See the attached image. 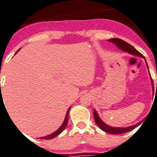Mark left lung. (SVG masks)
I'll return each mask as SVG.
<instances>
[{"label": "left lung", "instance_id": "8db88e82", "mask_svg": "<svg viewBox=\"0 0 157 157\" xmlns=\"http://www.w3.org/2000/svg\"><path fill=\"white\" fill-rule=\"evenodd\" d=\"M109 41H110V42L113 43L114 44H116V45L117 46V47H119L121 50H124V51H127V52H128L129 54H133V55H136V56H139V57H143V55H142L140 52H139V51H138V50H136L134 47H132V45H130L129 44H128V43L125 42V41H124V40H121V39L113 38V39H110V40H109ZM151 80H152V83H153V90H154L153 79L151 78ZM156 89H157V84H156ZM93 115H94L95 121H96V124L98 125V127L100 128V129H102V130L104 131V132H107V133H110V134H114V135L122 134V133H125V132H129V131L132 130V129H134L135 128L137 127V126H139V124H140L143 121H142L139 122V123H137L136 124H135V125L130 126V127L113 128V127H110V126L107 125V124H106L105 123H103V122L101 121V119L99 117L98 114H97V113H96V111L95 110H94V111H93Z\"/></svg>", "mask_w": 157, "mask_h": 157}]
</instances>
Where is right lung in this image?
Masks as SVG:
<instances>
[{
  "label": "right lung",
  "instance_id": "right-lung-1",
  "mask_svg": "<svg viewBox=\"0 0 157 157\" xmlns=\"http://www.w3.org/2000/svg\"><path fill=\"white\" fill-rule=\"evenodd\" d=\"M69 110H70V107H69V109L67 110V113H66V116H65V119H64V122H63L62 125L61 126V127L59 128L58 129H57L56 132H54V133H52V134L49 135V136H44V137H42L40 138L41 139H53V138L56 137L57 136H58L59 134H61V132H63V131L64 130V128H66V126H67V121H68V113H69Z\"/></svg>",
  "mask_w": 157,
  "mask_h": 157
}]
</instances>
